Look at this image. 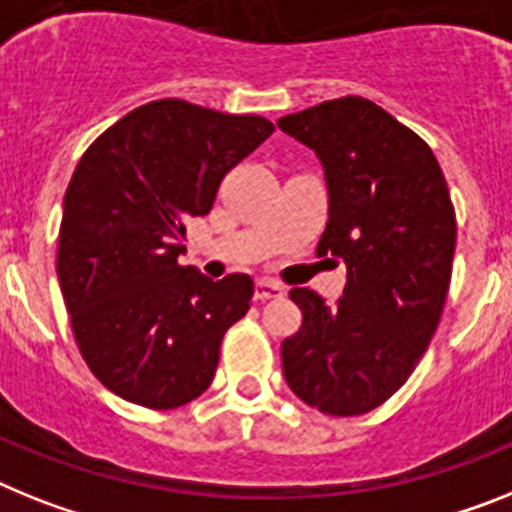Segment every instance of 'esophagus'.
I'll use <instances>...</instances> for the list:
<instances>
[{"label": "esophagus", "mask_w": 512, "mask_h": 512, "mask_svg": "<svg viewBox=\"0 0 512 512\" xmlns=\"http://www.w3.org/2000/svg\"><path fill=\"white\" fill-rule=\"evenodd\" d=\"M285 295V287L277 285V282H269V279H259L256 282V300H274V298H282Z\"/></svg>", "instance_id": "34e87169"}]
</instances>
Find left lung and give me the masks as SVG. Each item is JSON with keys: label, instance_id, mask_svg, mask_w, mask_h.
I'll return each mask as SVG.
<instances>
[{"label": "left lung", "instance_id": "left-lung-1", "mask_svg": "<svg viewBox=\"0 0 512 512\" xmlns=\"http://www.w3.org/2000/svg\"><path fill=\"white\" fill-rule=\"evenodd\" d=\"M277 126L321 160L329 222L316 253L347 264L334 308L290 290L303 326L282 342V370L308 406L357 417L404 386L438 329L456 251L451 191L425 139L360 95Z\"/></svg>", "mask_w": 512, "mask_h": 512}]
</instances>
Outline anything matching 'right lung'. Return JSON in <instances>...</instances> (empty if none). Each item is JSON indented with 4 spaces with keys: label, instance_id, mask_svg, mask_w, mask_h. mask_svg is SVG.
<instances>
[{
    "label": "right lung",
    "instance_id": "obj_1",
    "mask_svg": "<svg viewBox=\"0 0 512 512\" xmlns=\"http://www.w3.org/2000/svg\"><path fill=\"white\" fill-rule=\"evenodd\" d=\"M272 131L261 116L152 100L103 131L74 168L56 274L87 368L121 399L176 409L212 383L253 279L212 282L178 256L227 170Z\"/></svg>",
    "mask_w": 512,
    "mask_h": 512
}]
</instances>
